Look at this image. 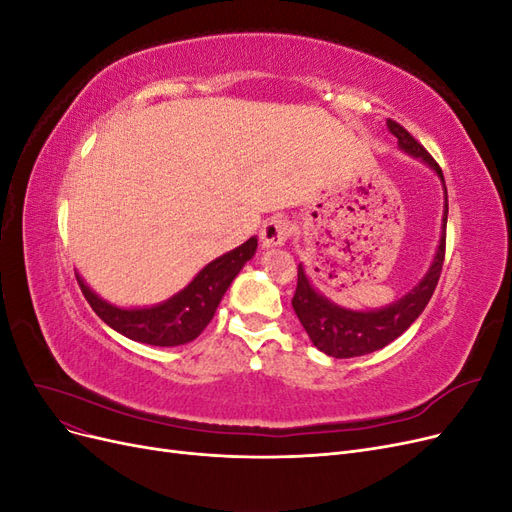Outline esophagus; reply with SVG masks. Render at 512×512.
Returning a JSON list of instances; mask_svg holds the SVG:
<instances>
[{
	"label": "esophagus",
	"instance_id": "esophagus-1",
	"mask_svg": "<svg viewBox=\"0 0 512 512\" xmlns=\"http://www.w3.org/2000/svg\"><path fill=\"white\" fill-rule=\"evenodd\" d=\"M292 235V224L286 218H271L260 228V243L262 247H277L284 245Z\"/></svg>",
	"mask_w": 512,
	"mask_h": 512
}]
</instances>
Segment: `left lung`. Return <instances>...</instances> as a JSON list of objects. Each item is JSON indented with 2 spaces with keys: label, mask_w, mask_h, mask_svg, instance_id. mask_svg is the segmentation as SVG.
<instances>
[{
  "label": "left lung",
  "mask_w": 512,
  "mask_h": 512,
  "mask_svg": "<svg viewBox=\"0 0 512 512\" xmlns=\"http://www.w3.org/2000/svg\"><path fill=\"white\" fill-rule=\"evenodd\" d=\"M386 126H389V130L397 136L401 149L412 153L416 158H423L444 181L442 168L438 166V162L429 156V151L418 143L416 138L401 126V123L389 119L386 121ZM446 218H448V196L444 200L442 239L427 275L418 282V286H414L406 294V297H401L397 303L384 309H374V312H350V309L333 305L312 288L303 267L299 265L297 290H294L292 307L299 322L303 324V329L307 331L309 339L314 342V346L324 354L335 356V359H352V356H361V354L380 350L404 333L410 324L423 314V309L427 307L433 290L438 286L442 265H444V254H446Z\"/></svg>",
  "instance_id": "left-lung-1"
}]
</instances>
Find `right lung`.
<instances>
[{
	"instance_id": "obj_1",
	"label": "right lung",
	"mask_w": 512,
	"mask_h": 512,
	"mask_svg": "<svg viewBox=\"0 0 512 512\" xmlns=\"http://www.w3.org/2000/svg\"><path fill=\"white\" fill-rule=\"evenodd\" d=\"M256 237L239 245L200 271L194 282L162 305L145 309H119L91 292L76 275L91 309L117 333L149 346H181L196 339L211 322L226 288L256 252Z\"/></svg>"
}]
</instances>
